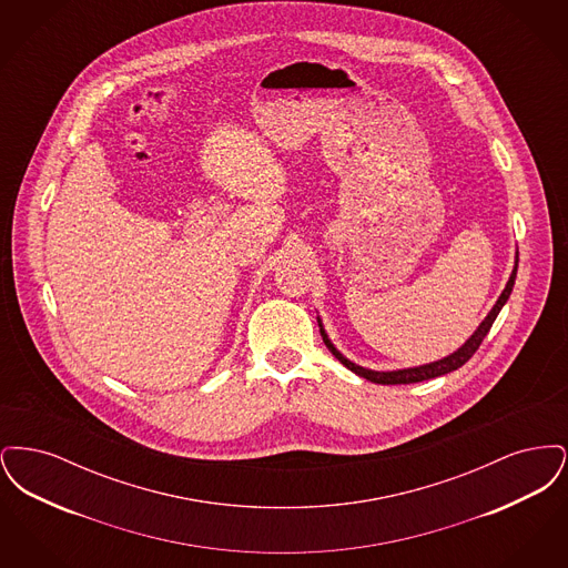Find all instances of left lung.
<instances>
[{
    "mask_svg": "<svg viewBox=\"0 0 568 568\" xmlns=\"http://www.w3.org/2000/svg\"><path fill=\"white\" fill-rule=\"evenodd\" d=\"M517 253H515V266L514 272H511V276H509V281H507V285H505V290H503V294L500 297L496 300V304L491 306V311L487 313L486 320L479 324V327L473 332V336L459 347L458 352L452 353V355H447V357H443V359H436V362H430V364H424V366H413V368H400V371H371V368H364V366H359V364H353L352 359H347L343 353L338 352L334 345H332V341L327 338V334H325L324 324H322V320L317 317V324H320V332H322V336H324L325 347L332 352V355L343 364V366H347L352 373H355L357 377H364L366 381H373V383H381V385H400V383H419V381H428V378L440 377V375H447V373H454V371H458L459 366H464L470 357H473V353L479 349V345L484 343V338L487 336V332H489V327L491 324L496 322V317H498V313H500V308L507 304V300L511 296V292H514L515 285V274H517Z\"/></svg>",
    "mask_w": 568,
    "mask_h": 568,
    "instance_id": "1",
    "label": "left lung"
}]
</instances>
